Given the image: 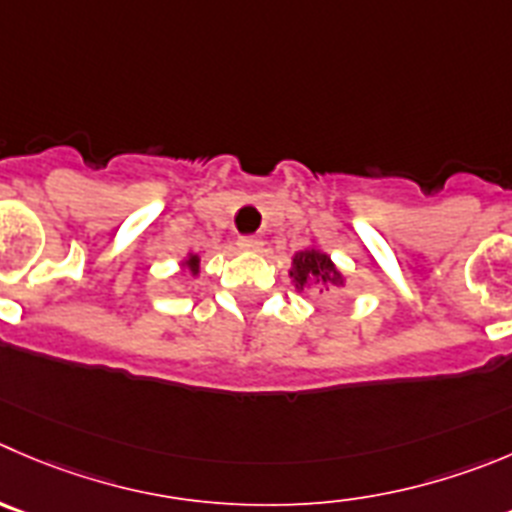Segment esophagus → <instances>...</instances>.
I'll use <instances>...</instances> for the list:
<instances>
[{"label":"esophagus","instance_id":"esophagus-1","mask_svg":"<svg viewBox=\"0 0 512 512\" xmlns=\"http://www.w3.org/2000/svg\"><path fill=\"white\" fill-rule=\"evenodd\" d=\"M261 246H264V241L256 236L238 238V248H241V251H261Z\"/></svg>","mask_w":512,"mask_h":512}]
</instances>
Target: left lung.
Listing matches in <instances>:
<instances>
[{
	"label": "left lung",
	"instance_id": "8db88e82",
	"mask_svg": "<svg viewBox=\"0 0 512 512\" xmlns=\"http://www.w3.org/2000/svg\"><path fill=\"white\" fill-rule=\"evenodd\" d=\"M289 279L296 291L304 289H319V291H334L339 286L347 284V276L342 274L332 256L321 251L319 243L311 238V246L301 248L291 256V269Z\"/></svg>",
	"mask_w": 512,
	"mask_h": 512
}]
</instances>
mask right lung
<instances>
[{"label": "right lung", "mask_w": 512, "mask_h": 512, "mask_svg": "<svg viewBox=\"0 0 512 512\" xmlns=\"http://www.w3.org/2000/svg\"><path fill=\"white\" fill-rule=\"evenodd\" d=\"M180 269H183V274L188 276V279H198L201 276V256H198L196 251H188L183 259H180Z\"/></svg>", "instance_id": "add662e5"}]
</instances>
